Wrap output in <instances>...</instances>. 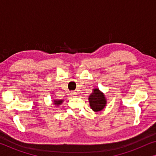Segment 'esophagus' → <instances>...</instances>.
<instances>
[{"mask_svg":"<svg viewBox=\"0 0 156 156\" xmlns=\"http://www.w3.org/2000/svg\"><path fill=\"white\" fill-rule=\"evenodd\" d=\"M70 95H71V97H76V91H71V93H70Z\"/></svg>","mask_w":156,"mask_h":156,"instance_id":"1","label":"esophagus"}]
</instances>
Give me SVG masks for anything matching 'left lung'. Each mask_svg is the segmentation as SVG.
I'll return each instance as SVG.
<instances>
[{
	"instance_id": "1",
	"label": "left lung",
	"mask_w": 156,
	"mask_h": 156,
	"mask_svg": "<svg viewBox=\"0 0 156 156\" xmlns=\"http://www.w3.org/2000/svg\"><path fill=\"white\" fill-rule=\"evenodd\" d=\"M89 101L91 108L94 112L101 111L106 104L105 97H104L103 93H101L99 91V89H94L92 94L89 96Z\"/></svg>"
}]
</instances>
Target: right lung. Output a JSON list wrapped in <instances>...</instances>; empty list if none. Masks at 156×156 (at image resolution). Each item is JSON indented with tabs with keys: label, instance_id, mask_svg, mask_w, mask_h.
Here are the masks:
<instances>
[{
	"label": "right lung",
	"instance_id": "1",
	"mask_svg": "<svg viewBox=\"0 0 156 156\" xmlns=\"http://www.w3.org/2000/svg\"><path fill=\"white\" fill-rule=\"evenodd\" d=\"M54 102H55V105L59 106V105H60L62 103V100H55Z\"/></svg>",
	"mask_w": 156,
	"mask_h": 156
}]
</instances>
